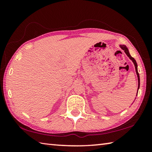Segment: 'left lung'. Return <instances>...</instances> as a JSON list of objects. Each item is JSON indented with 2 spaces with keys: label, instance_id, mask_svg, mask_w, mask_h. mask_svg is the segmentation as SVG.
I'll return each mask as SVG.
<instances>
[{
  "label": "left lung",
  "instance_id": "1",
  "mask_svg": "<svg viewBox=\"0 0 152 152\" xmlns=\"http://www.w3.org/2000/svg\"><path fill=\"white\" fill-rule=\"evenodd\" d=\"M120 47H121V48L123 50H124V51L125 52L126 54H127V56H128L130 60H132L133 64H134L135 68V71H136V74H137V78H138V88L137 89H139V88H140V75H139V73H138V71H137V62H136V61H135V59L133 58V57H132V56H131L129 52V50H128L127 48L126 47L125 45H120ZM137 92H138V91H137Z\"/></svg>",
  "mask_w": 152,
  "mask_h": 152
}]
</instances>
